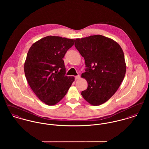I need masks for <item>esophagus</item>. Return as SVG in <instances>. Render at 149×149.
I'll return each mask as SVG.
<instances>
[{
  "mask_svg": "<svg viewBox=\"0 0 149 149\" xmlns=\"http://www.w3.org/2000/svg\"><path fill=\"white\" fill-rule=\"evenodd\" d=\"M80 79V76L79 75L75 76V80H79Z\"/></svg>",
  "mask_w": 149,
  "mask_h": 149,
  "instance_id": "esophagus-1",
  "label": "esophagus"
}]
</instances>
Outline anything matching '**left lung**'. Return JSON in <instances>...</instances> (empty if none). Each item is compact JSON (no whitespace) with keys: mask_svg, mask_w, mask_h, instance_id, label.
Returning <instances> with one entry per match:
<instances>
[{"mask_svg":"<svg viewBox=\"0 0 149 149\" xmlns=\"http://www.w3.org/2000/svg\"><path fill=\"white\" fill-rule=\"evenodd\" d=\"M74 46L87 67L81 76L88 87L81 95L90 104L101 105L115 94L125 77L126 65L123 50L118 43L101 35L76 38Z\"/></svg>","mask_w":149,"mask_h":149,"instance_id":"1","label":"left lung"}]
</instances>
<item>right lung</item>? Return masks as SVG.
<instances>
[{
  "label": "right lung",
  "instance_id": "obj_1",
  "mask_svg": "<svg viewBox=\"0 0 149 149\" xmlns=\"http://www.w3.org/2000/svg\"><path fill=\"white\" fill-rule=\"evenodd\" d=\"M74 40L58 36H47L30 47L24 64L29 85L45 104L53 106L61 100L74 81L65 76L63 58Z\"/></svg>",
  "mask_w": 149,
  "mask_h": 149
}]
</instances>
